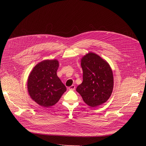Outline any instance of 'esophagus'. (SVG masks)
Listing matches in <instances>:
<instances>
[{
	"mask_svg": "<svg viewBox=\"0 0 146 146\" xmlns=\"http://www.w3.org/2000/svg\"><path fill=\"white\" fill-rule=\"evenodd\" d=\"M75 88H76V86L74 85H72L71 86L68 87V89L69 90H75Z\"/></svg>",
	"mask_w": 146,
	"mask_h": 146,
	"instance_id": "esophagus-1",
	"label": "esophagus"
}]
</instances>
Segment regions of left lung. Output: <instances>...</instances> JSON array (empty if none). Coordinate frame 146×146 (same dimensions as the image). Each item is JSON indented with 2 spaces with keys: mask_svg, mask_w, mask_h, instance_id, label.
Wrapping results in <instances>:
<instances>
[{
  "mask_svg": "<svg viewBox=\"0 0 146 146\" xmlns=\"http://www.w3.org/2000/svg\"><path fill=\"white\" fill-rule=\"evenodd\" d=\"M83 82L76 91L83 101L90 107H97L108 100L113 88V76L111 66L96 54L89 52L80 61Z\"/></svg>",
  "mask_w": 146,
  "mask_h": 146,
  "instance_id": "left-lung-1",
  "label": "left lung"
}]
</instances>
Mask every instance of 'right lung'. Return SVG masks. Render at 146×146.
<instances>
[{"instance_id": "right-lung-1", "label": "right lung", "mask_w": 146, "mask_h": 146, "mask_svg": "<svg viewBox=\"0 0 146 146\" xmlns=\"http://www.w3.org/2000/svg\"><path fill=\"white\" fill-rule=\"evenodd\" d=\"M58 61L45 60L38 63L29 74L28 94L39 105L48 108L58 102L66 87L57 75Z\"/></svg>"}]
</instances>
